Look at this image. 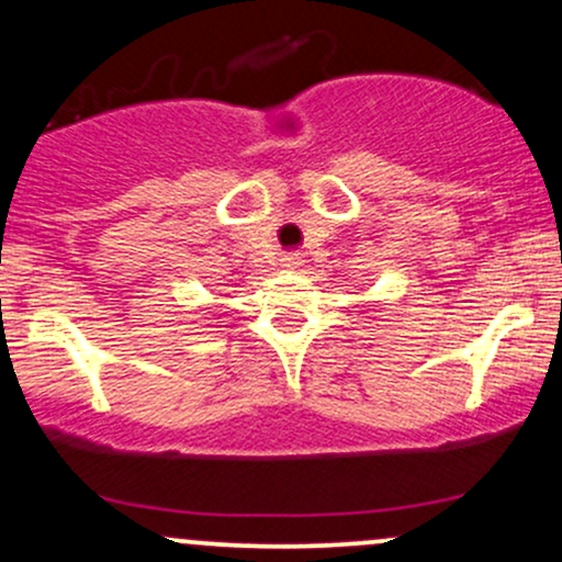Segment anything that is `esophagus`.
<instances>
[{
  "label": "esophagus",
  "mask_w": 562,
  "mask_h": 562,
  "mask_svg": "<svg viewBox=\"0 0 562 562\" xmlns=\"http://www.w3.org/2000/svg\"><path fill=\"white\" fill-rule=\"evenodd\" d=\"M280 263H282V267H285V269H299V267H301V256L290 250V254L282 256Z\"/></svg>",
  "instance_id": "34e87169"
}]
</instances>
